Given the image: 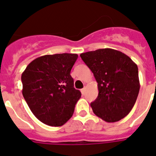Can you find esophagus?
I'll return each mask as SVG.
<instances>
[{
    "label": "esophagus",
    "mask_w": 156,
    "mask_h": 156,
    "mask_svg": "<svg viewBox=\"0 0 156 156\" xmlns=\"http://www.w3.org/2000/svg\"><path fill=\"white\" fill-rule=\"evenodd\" d=\"M85 91H86V87H83V89H81V93H82L83 94H84Z\"/></svg>",
    "instance_id": "34e87169"
}]
</instances>
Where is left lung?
Wrapping results in <instances>:
<instances>
[{
    "label": "left lung",
    "mask_w": 156,
    "mask_h": 156,
    "mask_svg": "<svg viewBox=\"0 0 156 156\" xmlns=\"http://www.w3.org/2000/svg\"><path fill=\"white\" fill-rule=\"evenodd\" d=\"M80 57L98 83V96L90 103L94 113L108 122L124 118L140 90L137 65L124 53L111 48L85 52Z\"/></svg>",
    "instance_id": "obj_1"
}]
</instances>
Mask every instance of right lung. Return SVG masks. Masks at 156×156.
<instances>
[{"mask_svg":"<svg viewBox=\"0 0 156 156\" xmlns=\"http://www.w3.org/2000/svg\"><path fill=\"white\" fill-rule=\"evenodd\" d=\"M76 54L46 55L27 66L22 74L23 95L34 115L44 124L64 125L81 97L70 75Z\"/></svg>","mask_w":156,"mask_h":156,"instance_id":"right-lung-1","label":"right lung"}]
</instances>
